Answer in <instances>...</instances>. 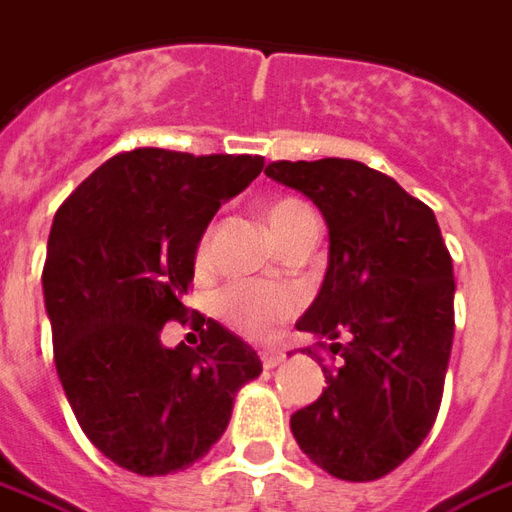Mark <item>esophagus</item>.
<instances>
[{"instance_id": "34e87169", "label": "esophagus", "mask_w": 512, "mask_h": 512, "mask_svg": "<svg viewBox=\"0 0 512 512\" xmlns=\"http://www.w3.org/2000/svg\"><path fill=\"white\" fill-rule=\"evenodd\" d=\"M282 359H285V354H282V351H263V354H260V362H263V367H266V370H274V367H277Z\"/></svg>"}]
</instances>
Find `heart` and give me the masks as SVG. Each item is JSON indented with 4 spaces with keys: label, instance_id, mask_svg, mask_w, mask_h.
<instances>
[{
    "label": "heart",
    "instance_id": "1",
    "mask_svg": "<svg viewBox=\"0 0 512 512\" xmlns=\"http://www.w3.org/2000/svg\"><path fill=\"white\" fill-rule=\"evenodd\" d=\"M266 222L279 246L307 227H318L307 202L296 197H277L266 205ZM211 255V230H205L194 249V263L202 268ZM213 310L230 329L249 340L266 343L299 312V296L290 288H263V285H227L216 293Z\"/></svg>",
    "mask_w": 512,
    "mask_h": 512
}]
</instances>
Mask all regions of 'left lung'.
Here are the masks:
<instances>
[{
    "instance_id": "obj_1",
    "label": "left lung",
    "mask_w": 512,
    "mask_h": 512,
    "mask_svg": "<svg viewBox=\"0 0 512 512\" xmlns=\"http://www.w3.org/2000/svg\"><path fill=\"white\" fill-rule=\"evenodd\" d=\"M266 175L307 194L329 224L326 279L296 329L340 367L323 365L326 389L290 430L323 472L378 480L439 414L455 332L452 257L428 205L362 161H271Z\"/></svg>"
}]
</instances>
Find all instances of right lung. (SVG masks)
Segmentation results:
<instances>
[{
    "mask_svg": "<svg viewBox=\"0 0 512 512\" xmlns=\"http://www.w3.org/2000/svg\"><path fill=\"white\" fill-rule=\"evenodd\" d=\"M263 156L117 153L54 213L43 299L54 365L84 436L128 472H180L219 441L238 386L260 359L222 323L189 310L194 249ZM192 312L201 345L164 349L160 329Z\"/></svg>",
    "mask_w": 512,
    "mask_h": 512,
    "instance_id": "1",
    "label": "right lung"
}]
</instances>
